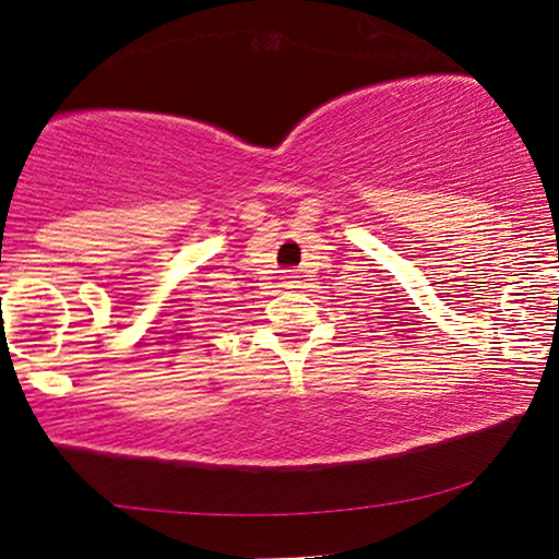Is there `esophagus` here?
Returning <instances> with one entry per match:
<instances>
[{
  "instance_id": "obj_1",
  "label": "esophagus",
  "mask_w": 559,
  "mask_h": 559,
  "mask_svg": "<svg viewBox=\"0 0 559 559\" xmlns=\"http://www.w3.org/2000/svg\"><path fill=\"white\" fill-rule=\"evenodd\" d=\"M283 278H286V281H283V286H286V288H293V286H296V283H298V281H296V278H298L296 273H286V276H283Z\"/></svg>"
}]
</instances>
